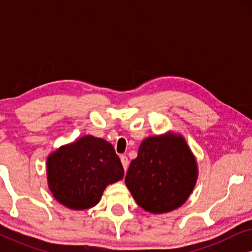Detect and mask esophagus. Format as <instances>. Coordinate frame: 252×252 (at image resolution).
Listing matches in <instances>:
<instances>
[{"label":"esophagus","instance_id":"obj_1","mask_svg":"<svg viewBox=\"0 0 252 252\" xmlns=\"http://www.w3.org/2000/svg\"><path fill=\"white\" fill-rule=\"evenodd\" d=\"M120 160H122L124 170L127 171V168H128V158H127L125 155H122V156H120Z\"/></svg>","mask_w":252,"mask_h":252}]
</instances>
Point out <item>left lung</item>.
<instances>
[{
    "label": "left lung",
    "instance_id": "left-lung-1",
    "mask_svg": "<svg viewBox=\"0 0 252 252\" xmlns=\"http://www.w3.org/2000/svg\"><path fill=\"white\" fill-rule=\"evenodd\" d=\"M197 177V161L185 137L170 132L142 141L125 184L141 208L160 215L187 201Z\"/></svg>",
    "mask_w": 252,
    "mask_h": 252
}]
</instances>
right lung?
<instances>
[{
  "mask_svg": "<svg viewBox=\"0 0 252 252\" xmlns=\"http://www.w3.org/2000/svg\"><path fill=\"white\" fill-rule=\"evenodd\" d=\"M123 178L124 167L115 148L93 135L62 146L47 158L49 190L56 201L72 210L95 206L106 186Z\"/></svg>",
  "mask_w": 252,
  "mask_h": 252,
  "instance_id": "right-lung-1",
  "label": "right lung"
}]
</instances>
